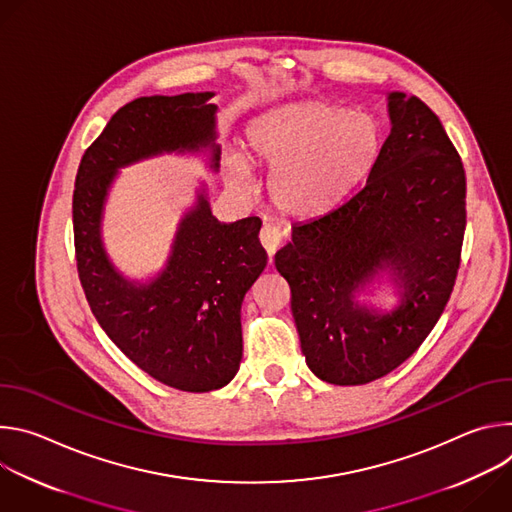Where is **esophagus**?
I'll list each match as a JSON object with an SVG mask.
<instances>
[{
  "label": "esophagus",
  "mask_w": 512,
  "mask_h": 512,
  "mask_svg": "<svg viewBox=\"0 0 512 512\" xmlns=\"http://www.w3.org/2000/svg\"><path fill=\"white\" fill-rule=\"evenodd\" d=\"M259 239H261V245L265 247V251H267L269 255H273V253L279 249L281 241H283V233H281V229L275 227L273 223H265L263 229H261V233H259Z\"/></svg>",
  "instance_id": "34e87169"
}]
</instances>
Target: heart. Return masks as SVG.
I'll return each mask as SVG.
<instances>
[{"mask_svg":"<svg viewBox=\"0 0 512 512\" xmlns=\"http://www.w3.org/2000/svg\"><path fill=\"white\" fill-rule=\"evenodd\" d=\"M383 139L381 121L369 113L320 99L296 101L253 119L245 156H231L227 166L243 188L251 184L249 164L273 170V204L291 216L316 218L340 206L369 178Z\"/></svg>","mask_w":512,"mask_h":512,"instance_id":"b5f03b06","label":"heart"}]
</instances>
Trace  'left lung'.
I'll return each instance as SVG.
<instances>
[{"label": "left lung", "instance_id": "left-lung-1", "mask_svg": "<svg viewBox=\"0 0 512 512\" xmlns=\"http://www.w3.org/2000/svg\"><path fill=\"white\" fill-rule=\"evenodd\" d=\"M391 133L364 188L336 210L291 227L275 267L291 289L310 371L364 385L403 364L440 320L466 231V174L442 121L417 97L389 93ZM389 270L400 306L355 300Z\"/></svg>", "mask_w": 512, "mask_h": 512}]
</instances>
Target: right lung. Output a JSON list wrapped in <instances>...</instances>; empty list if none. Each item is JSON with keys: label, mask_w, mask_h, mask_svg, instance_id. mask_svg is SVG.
Returning <instances> with one entry per match:
<instances>
[{"label": "right lung", "mask_w": 512, "mask_h": 512, "mask_svg": "<svg viewBox=\"0 0 512 512\" xmlns=\"http://www.w3.org/2000/svg\"><path fill=\"white\" fill-rule=\"evenodd\" d=\"M214 93L139 97L123 105L85 152L75 194L77 269L87 302L117 348L156 381L190 393L221 389L243 358L241 304L267 265L257 216L218 223L206 190L178 225L166 267L148 283L125 279L101 239L103 208L119 168L210 148L218 168Z\"/></svg>", "instance_id": "1"}]
</instances>
